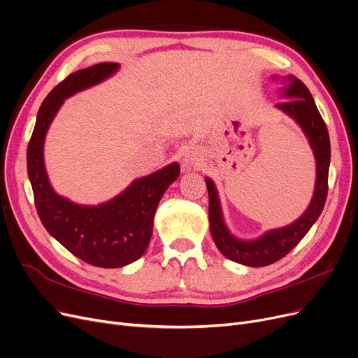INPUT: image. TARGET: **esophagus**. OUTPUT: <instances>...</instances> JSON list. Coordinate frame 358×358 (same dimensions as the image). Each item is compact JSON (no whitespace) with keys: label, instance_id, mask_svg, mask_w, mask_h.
I'll use <instances>...</instances> for the list:
<instances>
[{"label":"esophagus","instance_id":"1","mask_svg":"<svg viewBox=\"0 0 358 358\" xmlns=\"http://www.w3.org/2000/svg\"><path fill=\"white\" fill-rule=\"evenodd\" d=\"M184 161H185V166H187V168H194V166H197V164H199L197 155L193 153V152L185 155V159H184Z\"/></svg>","mask_w":358,"mask_h":358}]
</instances>
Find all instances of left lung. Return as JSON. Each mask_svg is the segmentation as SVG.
<instances>
[{
    "label": "left lung",
    "mask_w": 358,
    "mask_h": 358,
    "mask_svg": "<svg viewBox=\"0 0 358 358\" xmlns=\"http://www.w3.org/2000/svg\"><path fill=\"white\" fill-rule=\"evenodd\" d=\"M282 82L285 86L281 90V95L288 101L276 103V108L289 115L301 127L316 159L315 193L306 212L297 221L287 227L266 231L256 240H241L232 236L227 228L217 190L210 178H205L209 193L210 234L216 247L229 260L250 268L268 266L287 256L317 221L323 210L326 196H328V174L331 164L328 129H326L312 93L306 85L292 74L282 77Z\"/></svg>",
    "instance_id": "left-lung-1"
}]
</instances>
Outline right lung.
<instances>
[{"mask_svg": "<svg viewBox=\"0 0 358 358\" xmlns=\"http://www.w3.org/2000/svg\"><path fill=\"white\" fill-rule=\"evenodd\" d=\"M118 63H101L71 73L42 102L27 146V174L38 215L46 231L70 253L98 268H122L141 259L149 245L153 217L165 190L180 176L169 164L134 180L117 197L98 206L77 205L52 189L43 162L45 136L64 99L111 77Z\"/></svg>", "mask_w": 358, "mask_h": 358, "instance_id": "right-lung-1", "label": "right lung"}]
</instances>
